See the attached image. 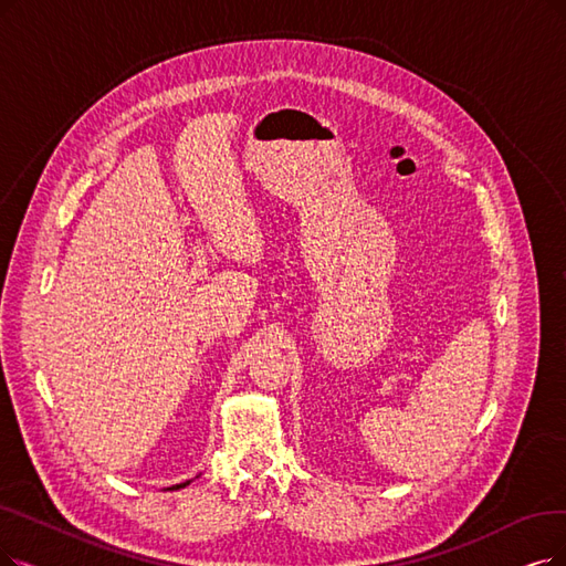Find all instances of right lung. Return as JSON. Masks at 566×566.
Wrapping results in <instances>:
<instances>
[{"instance_id": "obj_1", "label": "right lung", "mask_w": 566, "mask_h": 566, "mask_svg": "<svg viewBox=\"0 0 566 566\" xmlns=\"http://www.w3.org/2000/svg\"><path fill=\"white\" fill-rule=\"evenodd\" d=\"M190 481H186V483H178V485H174V488H169V490H180V488H186Z\"/></svg>"}]
</instances>
